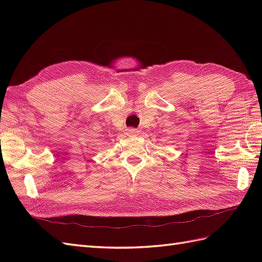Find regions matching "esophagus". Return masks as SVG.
Listing matches in <instances>:
<instances>
[{"mask_svg":"<svg viewBox=\"0 0 262 262\" xmlns=\"http://www.w3.org/2000/svg\"><path fill=\"white\" fill-rule=\"evenodd\" d=\"M128 134H129V136H137V134H138V130L137 129H129L128 130Z\"/></svg>","mask_w":262,"mask_h":262,"instance_id":"34e87169","label":"esophagus"}]
</instances>
